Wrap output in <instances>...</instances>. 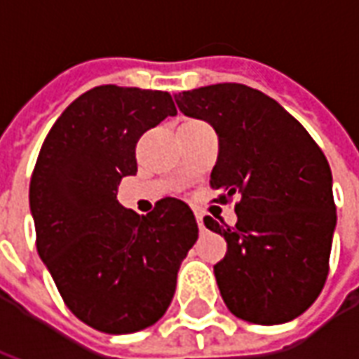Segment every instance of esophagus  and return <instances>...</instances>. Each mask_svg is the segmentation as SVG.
Returning a JSON list of instances; mask_svg holds the SVG:
<instances>
[{"instance_id": "34e87169", "label": "esophagus", "mask_w": 359, "mask_h": 359, "mask_svg": "<svg viewBox=\"0 0 359 359\" xmlns=\"http://www.w3.org/2000/svg\"><path fill=\"white\" fill-rule=\"evenodd\" d=\"M198 226H200V231H205V225H203V219L202 217H198Z\"/></svg>"}]
</instances>
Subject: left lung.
Instances as JSON below:
<instances>
[{"instance_id":"left-lung-1","label":"left lung","mask_w":359,"mask_h":359,"mask_svg":"<svg viewBox=\"0 0 359 359\" xmlns=\"http://www.w3.org/2000/svg\"><path fill=\"white\" fill-rule=\"evenodd\" d=\"M175 102L217 133L215 202L241 198L233 229L203 219L226 241V256L213 267L226 308L256 325L292 321L329 275L337 208L323 151L283 105L244 84L188 90Z\"/></svg>"}]
</instances>
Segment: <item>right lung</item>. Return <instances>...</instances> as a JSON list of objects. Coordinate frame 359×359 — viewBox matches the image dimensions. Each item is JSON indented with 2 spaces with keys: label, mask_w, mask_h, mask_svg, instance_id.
<instances>
[{
  "label": "right lung",
  "mask_w": 359,
  "mask_h": 359,
  "mask_svg": "<svg viewBox=\"0 0 359 359\" xmlns=\"http://www.w3.org/2000/svg\"><path fill=\"white\" fill-rule=\"evenodd\" d=\"M177 115L171 94L95 86L51 126L30 179L36 248L67 308L109 334L159 321L177 273L198 241V223L177 198L138 215L117 202L136 175V142Z\"/></svg>",
  "instance_id": "1"
}]
</instances>
